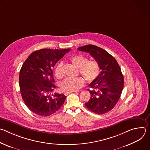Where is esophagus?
Instances as JSON below:
<instances>
[{"instance_id":"obj_1","label":"esophagus","mask_w":150,"mask_h":150,"mask_svg":"<svg viewBox=\"0 0 150 150\" xmlns=\"http://www.w3.org/2000/svg\"><path fill=\"white\" fill-rule=\"evenodd\" d=\"M73 92H74V93H77V91H72V92H65V96H68V94H69L70 93H73Z\"/></svg>"}]
</instances>
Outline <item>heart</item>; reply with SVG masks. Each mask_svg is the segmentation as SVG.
Segmentation results:
<instances>
[{"instance_id":"heart-1","label":"heart","mask_w":150,"mask_h":150,"mask_svg":"<svg viewBox=\"0 0 150 150\" xmlns=\"http://www.w3.org/2000/svg\"><path fill=\"white\" fill-rule=\"evenodd\" d=\"M72 64L78 68L79 73L88 82H93L99 76L101 68L99 63L96 60H88V58L82 54H76L69 58ZM63 65L58 63L54 69V75L57 78L63 77ZM85 84V80L82 77L68 78L60 83V89L64 92L76 91Z\"/></svg>"}]
</instances>
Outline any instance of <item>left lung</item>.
<instances>
[{"mask_svg": "<svg viewBox=\"0 0 150 150\" xmlns=\"http://www.w3.org/2000/svg\"><path fill=\"white\" fill-rule=\"evenodd\" d=\"M82 52L89 53L100 65L98 78L91 82L92 90L88 102L85 103L91 112L102 115L113 109L118 102L124 85V78L116 60L105 50L92 45L78 48Z\"/></svg>", "mask_w": 150, "mask_h": 150, "instance_id": "1", "label": "left lung"}]
</instances>
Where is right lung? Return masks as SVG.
I'll list each match as a JSON object with an SVG mask.
<instances>
[{
    "label": "right lung",
    "instance_id": "1",
    "mask_svg": "<svg viewBox=\"0 0 150 150\" xmlns=\"http://www.w3.org/2000/svg\"><path fill=\"white\" fill-rule=\"evenodd\" d=\"M71 49H43L33 52L19 72V82L21 96L27 108L33 113L48 116L63 105L67 96L51 94L56 88L53 76L55 64Z\"/></svg>",
    "mask_w": 150,
    "mask_h": 150
}]
</instances>
